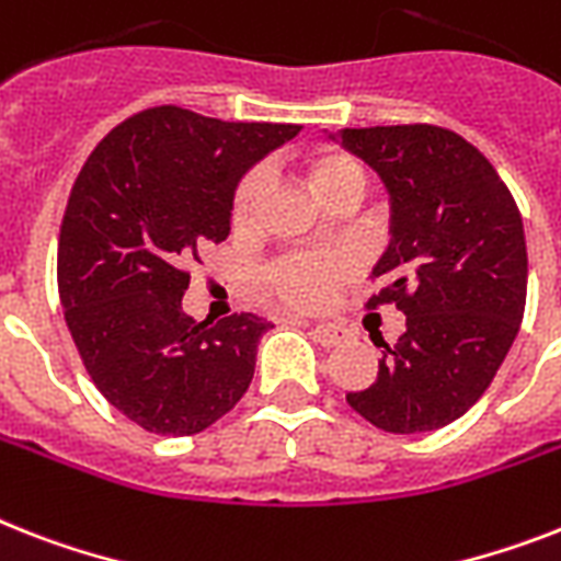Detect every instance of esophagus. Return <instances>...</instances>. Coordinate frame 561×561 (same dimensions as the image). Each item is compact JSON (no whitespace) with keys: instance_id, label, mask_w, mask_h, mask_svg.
Wrapping results in <instances>:
<instances>
[{"instance_id":"esophagus-1","label":"esophagus","mask_w":561,"mask_h":561,"mask_svg":"<svg viewBox=\"0 0 561 561\" xmlns=\"http://www.w3.org/2000/svg\"><path fill=\"white\" fill-rule=\"evenodd\" d=\"M308 328H311L313 340L322 345H340L345 340V328L336 325V322H317V325Z\"/></svg>"}]
</instances>
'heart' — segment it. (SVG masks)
Returning <instances> with one entry per match:
<instances>
[{
    "label": "heart",
    "mask_w": 561,
    "mask_h": 561,
    "mask_svg": "<svg viewBox=\"0 0 561 561\" xmlns=\"http://www.w3.org/2000/svg\"><path fill=\"white\" fill-rule=\"evenodd\" d=\"M308 186L322 204L343 193H359L366 190V172L348 152L340 149H325L313 154L305 163ZM265 195V172L253 170L241 178L233 195V221L236 227H248L256 216L259 202ZM348 262L340 256H320V253H296L273 262L265 271V279L279 299H285L294 308H320L325 299L334 294L336 285L348 279Z\"/></svg>",
    "instance_id": "obj_1"
}]
</instances>
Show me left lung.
I'll list each match as a JSON object with an SVG mask.
<instances>
[{"instance_id":"8db88e82","label":"left lung","mask_w":561,"mask_h":561,"mask_svg":"<svg viewBox=\"0 0 561 561\" xmlns=\"http://www.w3.org/2000/svg\"><path fill=\"white\" fill-rule=\"evenodd\" d=\"M340 140L391 198V241L371 271L383 288L366 308L407 313L375 383L345 400L383 432L440 430L493 383L525 317L522 213L493 163L453 129L371 126Z\"/></svg>"}]
</instances>
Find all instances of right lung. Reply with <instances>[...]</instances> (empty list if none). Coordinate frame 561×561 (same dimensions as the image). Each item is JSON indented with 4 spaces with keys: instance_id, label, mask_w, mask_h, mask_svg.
<instances>
[{
    "instance_id": "right-lung-1",
    "label": "right lung",
    "mask_w": 561,
    "mask_h": 561,
    "mask_svg": "<svg viewBox=\"0 0 561 561\" xmlns=\"http://www.w3.org/2000/svg\"><path fill=\"white\" fill-rule=\"evenodd\" d=\"M299 129L154 106L108 131L77 175L59 227V302L100 394L140 430L195 435L248 391L273 325L256 313L186 317V267L230 236L241 175Z\"/></svg>"
}]
</instances>
